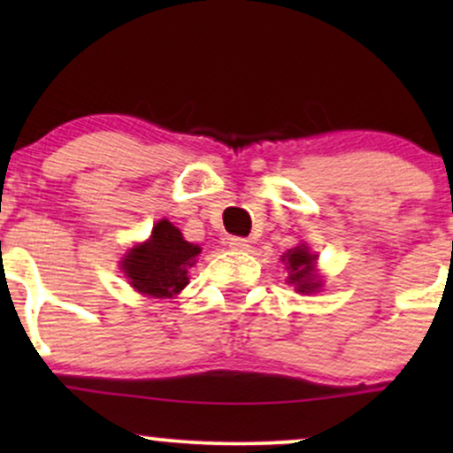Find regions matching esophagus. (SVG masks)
<instances>
[{"mask_svg":"<svg viewBox=\"0 0 453 453\" xmlns=\"http://www.w3.org/2000/svg\"><path fill=\"white\" fill-rule=\"evenodd\" d=\"M230 249H234V251H247L249 241H247V238H241V236H232L230 238Z\"/></svg>","mask_w":453,"mask_h":453,"instance_id":"1","label":"esophagus"}]
</instances>
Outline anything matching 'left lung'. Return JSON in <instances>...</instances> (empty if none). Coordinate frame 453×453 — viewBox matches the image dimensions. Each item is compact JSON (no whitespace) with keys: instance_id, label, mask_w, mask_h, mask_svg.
Instances as JSON below:
<instances>
[{"instance_id":"1","label":"left lung","mask_w":453,"mask_h":453,"mask_svg":"<svg viewBox=\"0 0 453 453\" xmlns=\"http://www.w3.org/2000/svg\"><path fill=\"white\" fill-rule=\"evenodd\" d=\"M315 259L317 256L309 251L306 244H298V247L289 249L283 253L280 262L288 268V283H292L298 294H315L319 292L321 280L315 273Z\"/></svg>"}]
</instances>
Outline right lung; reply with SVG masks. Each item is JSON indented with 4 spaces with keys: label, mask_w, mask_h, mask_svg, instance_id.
<instances>
[{
    "label": "right lung",
    "mask_w": 453,
    "mask_h": 453,
    "mask_svg": "<svg viewBox=\"0 0 453 453\" xmlns=\"http://www.w3.org/2000/svg\"><path fill=\"white\" fill-rule=\"evenodd\" d=\"M202 249L187 242L168 219L155 223L149 241L136 244L121 259V270L136 292L150 298H173L189 283V268Z\"/></svg>",
    "instance_id": "1"
}]
</instances>
